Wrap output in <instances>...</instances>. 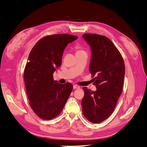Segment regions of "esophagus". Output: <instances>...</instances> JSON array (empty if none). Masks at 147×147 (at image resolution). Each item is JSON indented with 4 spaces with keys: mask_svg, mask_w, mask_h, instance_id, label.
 Returning <instances> with one entry per match:
<instances>
[{
    "mask_svg": "<svg viewBox=\"0 0 147 147\" xmlns=\"http://www.w3.org/2000/svg\"><path fill=\"white\" fill-rule=\"evenodd\" d=\"M73 88H74V90H76V89H80V86H78V85L74 84V86H73Z\"/></svg>",
    "mask_w": 147,
    "mask_h": 147,
    "instance_id": "1",
    "label": "esophagus"
}]
</instances>
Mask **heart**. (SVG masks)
<instances>
[{"mask_svg": "<svg viewBox=\"0 0 147 147\" xmlns=\"http://www.w3.org/2000/svg\"><path fill=\"white\" fill-rule=\"evenodd\" d=\"M81 51H82V50H81V49H78V50L77 51V52H81Z\"/></svg>", "mask_w": 147, "mask_h": 147, "instance_id": "1", "label": "heart"}]
</instances>
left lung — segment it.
Wrapping results in <instances>:
<instances>
[{"instance_id": "1", "label": "left lung", "mask_w": 147, "mask_h": 147, "mask_svg": "<svg viewBox=\"0 0 147 147\" xmlns=\"http://www.w3.org/2000/svg\"><path fill=\"white\" fill-rule=\"evenodd\" d=\"M83 37L91 47L90 72L95 76L93 84L97 90L83 88L82 108L88 121L99 123L112 114L122 93L125 63L120 51L107 37L96 34H84Z\"/></svg>"}]
</instances>
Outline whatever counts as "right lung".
Here are the masks:
<instances>
[{
    "instance_id": "1",
    "label": "right lung",
    "mask_w": 147,
    "mask_h": 147,
    "mask_svg": "<svg viewBox=\"0 0 147 147\" xmlns=\"http://www.w3.org/2000/svg\"><path fill=\"white\" fill-rule=\"evenodd\" d=\"M77 39L66 34L46 36L29 54L24 72L26 93L30 107L42 120L59 115L73 90L72 84H59L53 74L61 66L64 49Z\"/></svg>"
}]
</instances>
